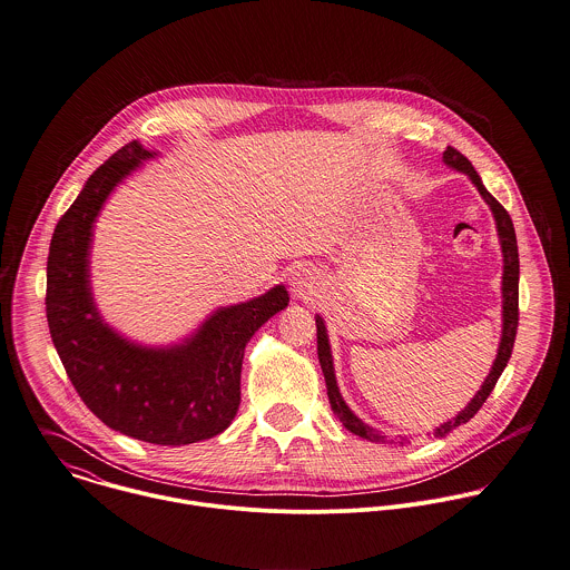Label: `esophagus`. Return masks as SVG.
Wrapping results in <instances>:
<instances>
[{
  "label": "esophagus",
  "instance_id": "obj_1",
  "mask_svg": "<svg viewBox=\"0 0 570 570\" xmlns=\"http://www.w3.org/2000/svg\"><path fill=\"white\" fill-rule=\"evenodd\" d=\"M291 286H293V293L297 297H306V295H313V277L306 268H297L293 271L291 275Z\"/></svg>",
  "mask_w": 570,
  "mask_h": 570
}]
</instances>
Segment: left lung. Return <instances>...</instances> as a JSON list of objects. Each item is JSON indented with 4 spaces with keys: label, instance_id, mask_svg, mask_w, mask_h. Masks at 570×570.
I'll return each instance as SVG.
<instances>
[{
    "label": "left lung",
    "instance_id": "left-lung-1",
    "mask_svg": "<svg viewBox=\"0 0 570 570\" xmlns=\"http://www.w3.org/2000/svg\"><path fill=\"white\" fill-rule=\"evenodd\" d=\"M443 163L448 167H452L455 171L464 174L473 187L480 191L482 200L489 205L491 214H493V220H495V228H498V237H500V248H502V337H500V345H498V354H495V361L489 370V376L484 379L482 387L475 392V396L466 403L464 410H460L455 414L452 421L443 423L441 428L434 430V436L436 439H443L448 436L452 430H455L458 425L466 423L469 419L475 416V412L482 407V403L487 401V396L493 392L500 374L504 372L509 358H511V350H513V343H515V333H518V284H520V257H518V239H515V228L511 223V216L507 214V209L487 191V187L482 185L478 171L473 169V165L458 151L454 147H448L443 151ZM315 324H317V354H320V363H322V372H324V379H326V387H328V401H331V407L335 412V416L343 423V428L347 432H352L354 436H361L365 441H372V443H385L387 439L365 425L343 401L342 392H340V385H337V376H335V365H333V352H331V342H328V331H326V324L320 315H315ZM405 443V439H401V445Z\"/></svg>",
    "mask_w": 570,
    "mask_h": 570
}]
</instances>
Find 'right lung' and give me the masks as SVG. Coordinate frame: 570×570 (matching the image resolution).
<instances>
[{"mask_svg":"<svg viewBox=\"0 0 570 570\" xmlns=\"http://www.w3.org/2000/svg\"><path fill=\"white\" fill-rule=\"evenodd\" d=\"M154 156L138 140L127 142L61 216L48 253L46 317L57 354L95 416L136 441L189 445L223 434L235 419L244 347L288 306V291L277 284L218 308L171 345L131 342L106 324L90 286L95 223L116 187Z\"/></svg>","mask_w":570,"mask_h":570,"instance_id":"1","label":"right lung"}]
</instances>
